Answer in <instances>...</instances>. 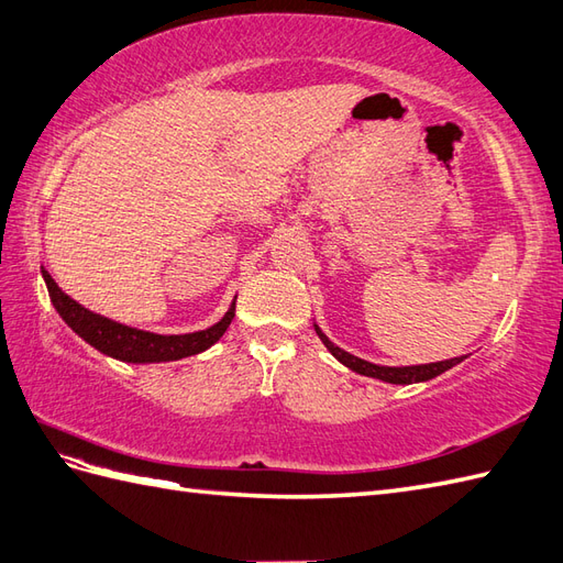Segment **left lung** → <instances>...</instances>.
Segmentation results:
<instances>
[{"label":"left lung","mask_w":563,"mask_h":563,"mask_svg":"<svg viewBox=\"0 0 563 563\" xmlns=\"http://www.w3.org/2000/svg\"><path fill=\"white\" fill-rule=\"evenodd\" d=\"M314 332L322 339V344L329 349V353L334 355L339 363H344L346 367H351L353 373L365 375V377H377L382 382H389V385H413V382H428L437 375L446 373L449 367H454L463 361L461 358H449V361H440V363H428V365H408V367H385V365H375V363H367L363 358H355V355L341 351L339 346H334L332 341H329L322 332L320 327L314 324Z\"/></svg>","instance_id":"obj_1"}]
</instances>
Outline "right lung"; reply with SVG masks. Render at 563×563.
<instances>
[{
  "instance_id": "1",
  "label": "right lung",
  "mask_w": 563,
  "mask_h": 563,
  "mask_svg": "<svg viewBox=\"0 0 563 563\" xmlns=\"http://www.w3.org/2000/svg\"><path fill=\"white\" fill-rule=\"evenodd\" d=\"M43 277L47 284V291L52 298V306L57 308L62 320L74 329V332L88 341L90 346L98 351L112 355L123 363H162V361H178L186 358V355H196L205 349H210L214 341H219L227 332V327L234 320L236 312V300L231 303L227 314L210 329H202V332L194 334H153L143 332V329H133L126 324H119L114 320H107L102 314H95L88 308L76 303L74 298H68L57 282L49 277V272L43 269Z\"/></svg>"
}]
</instances>
